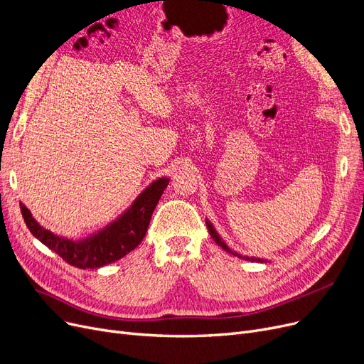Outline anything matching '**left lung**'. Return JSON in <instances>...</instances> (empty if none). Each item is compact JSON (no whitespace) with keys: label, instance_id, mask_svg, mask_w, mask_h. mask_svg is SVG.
I'll use <instances>...</instances> for the list:
<instances>
[{"label":"left lung","instance_id":"left-lung-1","mask_svg":"<svg viewBox=\"0 0 364 364\" xmlns=\"http://www.w3.org/2000/svg\"><path fill=\"white\" fill-rule=\"evenodd\" d=\"M205 227H207V231H209V234H210V237L213 238L215 243H216L219 247H222L225 252H228V253H231V255H234V256H237V257H240V259H246V261H250V262H268V259L256 257V256H247V255L238 253V252H235L234 249H231L227 243H225V240L219 235V232H218L216 228H215V225L212 223V220H209V218L205 219Z\"/></svg>","mask_w":364,"mask_h":364}]
</instances>
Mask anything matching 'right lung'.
I'll use <instances>...</instances> for the list:
<instances>
[{
  "instance_id": "obj_1",
  "label": "right lung",
  "mask_w": 364,
  "mask_h": 364,
  "mask_svg": "<svg viewBox=\"0 0 364 364\" xmlns=\"http://www.w3.org/2000/svg\"><path fill=\"white\" fill-rule=\"evenodd\" d=\"M168 182L167 176L152 181L123 213L105 227L78 238L58 235L46 230L23 203H21V210L28 230L44 246L59 255L69 265L80 269H93L119 261L141 245L152 212Z\"/></svg>"
}]
</instances>
